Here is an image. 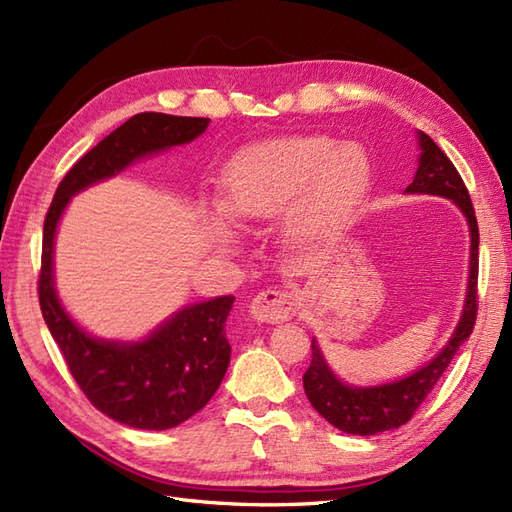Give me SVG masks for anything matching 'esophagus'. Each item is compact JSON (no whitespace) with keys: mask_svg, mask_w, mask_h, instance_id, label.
Listing matches in <instances>:
<instances>
[{"mask_svg":"<svg viewBox=\"0 0 512 512\" xmlns=\"http://www.w3.org/2000/svg\"><path fill=\"white\" fill-rule=\"evenodd\" d=\"M297 312V299L284 288H267L258 292L250 303V316L254 322H284Z\"/></svg>","mask_w":512,"mask_h":512,"instance_id":"obj_1","label":"esophagus"}]
</instances>
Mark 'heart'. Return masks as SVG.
Instances as JSON below:
<instances>
[{"label": "heart", "instance_id": "obj_1", "mask_svg": "<svg viewBox=\"0 0 512 512\" xmlns=\"http://www.w3.org/2000/svg\"><path fill=\"white\" fill-rule=\"evenodd\" d=\"M367 151L327 136H284L241 149L222 175V200L203 196L200 220L220 245H232V220H277L292 252L309 254L335 241L369 188Z\"/></svg>", "mask_w": 512, "mask_h": 512}]
</instances>
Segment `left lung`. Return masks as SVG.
I'll list each match as a JSON object with an SVG mask.
<instances>
[{
	"label": "left lung",
	"mask_w": 512,
	"mask_h": 512,
	"mask_svg": "<svg viewBox=\"0 0 512 512\" xmlns=\"http://www.w3.org/2000/svg\"><path fill=\"white\" fill-rule=\"evenodd\" d=\"M418 166L404 194H429L453 200L463 213L470 232L468 286L461 316L448 342L433 359L414 369L412 374L382 384L354 386L339 378L322 354L318 339H312V363L303 374V389L314 410L344 433L352 436H376L406 425L416 408L423 404L433 386L455 359L457 350L470 337L476 320V280H478V224L470 194L457 168L431 138L416 130Z\"/></svg>",
	"instance_id": "left-lung-1"
}]
</instances>
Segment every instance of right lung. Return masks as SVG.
I'll list each match as a JSON object with an SVG mask.
<instances>
[{
	"instance_id": "right-lung-1",
	"label": "right lung",
	"mask_w": 512,
	"mask_h": 512,
	"mask_svg": "<svg viewBox=\"0 0 512 512\" xmlns=\"http://www.w3.org/2000/svg\"><path fill=\"white\" fill-rule=\"evenodd\" d=\"M207 126L205 117L134 115L68 170L44 220L38 292L46 327L91 404L134 429L177 427L209 404L230 363L224 327L235 297L224 294L185 305L141 339L96 337L68 314L57 294V228L72 196L113 179L138 160L192 143Z\"/></svg>"
}]
</instances>
